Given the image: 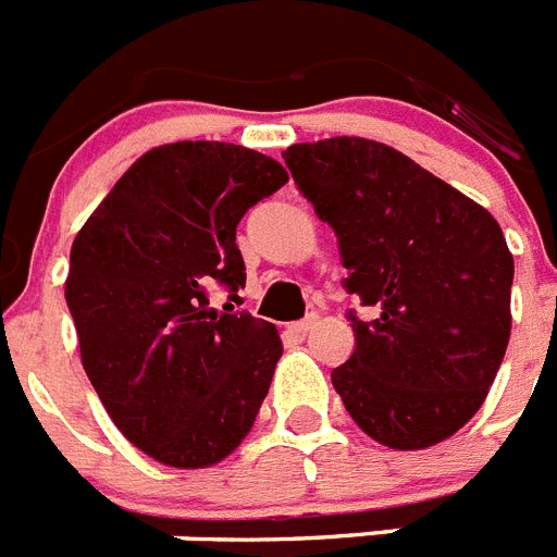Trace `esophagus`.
<instances>
[{"label":"esophagus","instance_id":"34e87169","mask_svg":"<svg viewBox=\"0 0 557 557\" xmlns=\"http://www.w3.org/2000/svg\"><path fill=\"white\" fill-rule=\"evenodd\" d=\"M314 326H318V314H307V318H304V321L289 323V332L298 334V337H307V334L312 332Z\"/></svg>","mask_w":557,"mask_h":557}]
</instances>
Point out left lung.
Here are the masks:
<instances>
[{"label":"left lung","mask_w":557,"mask_h":557,"mask_svg":"<svg viewBox=\"0 0 557 557\" xmlns=\"http://www.w3.org/2000/svg\"><path fill=\"white\" fill-rule=\"evenodd\" d=\"M337 234L357 348L332 385L357 426L391 449H426L482 407L510 339L513 256L491 211L405 152L337 136L282 152Z\"/></svg>","instance_id":"8db88e82"}]
</instances>
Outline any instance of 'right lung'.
I'll use <instances>...</instances> for the list:
<instances>
[{"label": "right lung", "instance_id": "add662e5", "mask_svg": "<svg viewBox=\"0 0 557 557\" xmlns=\"http://www.w3.org/2000/svg\"><path fill=\"white\" fill-rule=\"evenodd\" d=\"M262 152L175 141L145 152L86 220L69 256L66 304L86 376L122 435L172 469L228 457L268 396L282 337L236 298V225L287 184ZM234 309V307H231Z\"/></svg>", "mask_w": 557, "mask_h": 557}]
</instances>
